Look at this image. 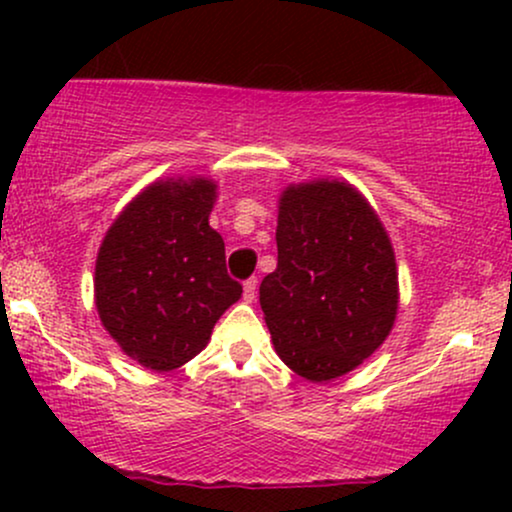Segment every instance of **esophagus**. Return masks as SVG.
Returning a JSON list of instances; mask_svg holds the SVG:
<instances>
[{"label":"esophagus","instance_id":"1","mask_svg":"<svg viewBox=\"0 0 512 512\" xmlns=\"http://www.w3.org/2000/svg\"><path fill=\"white\" fill-rule=\"evenodd\" d=\"M243 291H245V293H243L245 301H248V303L255 301V296H257V279H248V281H245Z\"/></svg>","mask_w":512,"mask_h":512}]
</instances>
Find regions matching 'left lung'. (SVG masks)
Segmentation results:
<instances>
[{"mask_svg":"<svg viewBox=\"0 0 512 512\" xmlns=\"http://www.w3.org/2000/svg\"><path fill=\"white\" fill-rule=\"evenodd\" d=\"M276 250L260 284L274 351L310 383L356 370L399 310L395 248L378 211L349 180L291 182L279 195Z\"/></svg>","mask_w":512,"mask_h":512,"instance_id":"8db88e82","label":"left lung"}]
</instances>
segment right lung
<instances>
[{
  "mask_svg": "<svg viewBox=\"0 0 512 512\" xmlns=\"http://www.w3.org/2000/svg\"><path fill=\"white\" fill-rule=\"evenodd\" d=\"M219 182L168 175L137 192L105 231L93 301L105 332L139 366L166 373L209 344L243 286L226 274V245L209 226Z\"/></svg>",
  "mask_w": 512,
  "mask_h": 512,
  "instance_id": "1",
  "label": "right lung"
}]
</instances>
